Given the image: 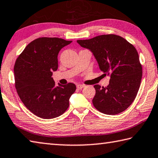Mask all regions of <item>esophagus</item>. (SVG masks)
Masks as SVG:
<instances>
[{"label": "esophagus", "mask_w": 158, "mask_h": 158, "mask_svg": "<svg viewBox=\"0 0 158 158\" xmlns=\"http://www.w3.org/2000/svg\"><path fill=\"white\" fill-rule=\"evenodd\" d=\"M77 89H79V90H81V89H82L83 88H84V85H81V84H77Z\"/></svg>", "instance_id": "obj_1"}]
</instances>
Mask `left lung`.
<instances>
[{
	"instance_id": "1",
	"label": "left lung",
	"mask_w": 158,
	"mask_h": 158,
	"mask_svg": "<svg viewBox=\"0 0 158 158\" xmlns=\"http://www.w3.org/2000/svg\"><path fill=\"white\" fill-rule=\"evenodd\" d=\"M80 46L93 54L104 75L110 77L107 87L94 85V106L102 113L119 114L135 99L142 77L138 53L133 45L122 36L104 34L77 41Z\"/></svg>"
}]
</instances>
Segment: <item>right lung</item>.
<instances>
[{
	"instance_id": "obj_1",
	"label": "right lung",
	"mask_w": 158,
	"mask_h": 158,
	"mask_svg": "<svg viewBox=\"0 0 158 158\" xmlns=\"http://www.w3.org/2000/svg\"><path fill=\"white\" fill-rule=\"evenodd\" d=\"M59 38L42 37L28 44L14 65L15 86L26 108L43 119H52L64 113L76 90L73 83L56 86L52 72L58 69V54L71 44Z\"/></svg>"
}]
</instances>
